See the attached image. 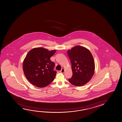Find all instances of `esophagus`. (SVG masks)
<instances>
[{
    "label": "esophagus",
    "mask_w": 122,
    "mask_h": 122,
    "mask_svg": "<svg viewBox=\"0 0 122 122\" xmlns=\"http://www.w3.org/2000/svg\"><path fill=\"white\" fill-rule=\"evenodd\" d=\"M64 72H65V69H64V68L62 69L60 71V73H64Z\"/></svg>",
    "instance_id": "esophagus-1"
}]
</instances>
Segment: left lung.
<instances>
[{"instance_id":"left-lung-1","label":"left lung","mask_w":122,"mask_h":122,"mask_svg":"<svg viewBox=\"0 0 122 122\" xmlns=\"http://www.w3.org/2000/svg\"><path fill=\"white\" fill-rule=\"evenodd\" d=\"M73 76L69 81L77 86L84 85L90 81L95 69L94 59L90 51L85 47L76 46L68 50Z\"/></svg>"}]
</instances>
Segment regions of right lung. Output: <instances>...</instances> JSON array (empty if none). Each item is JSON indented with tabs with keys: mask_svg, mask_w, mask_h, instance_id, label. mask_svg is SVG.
Returning <instances> with one entry per match:
<instances>
[{
	"mask_svg": "<svg viewBox=\"0 0 122 122\" xmlns=\"http://www.w3.org/2000/svg\"><path fill=\"white\" fill-rule=\"evenodd\" d=\"M56 50L49 51L42 47L32 49L28 52L23 63V69L26 79L32 84L40 88L47 86L54 80L56 71L50 58Z\"/></svg>",
	"mask_w": 122,
	"mask_h": 122,
	"instance_id": "add662e5",
	"label": "right lung"
}]
</instances>
